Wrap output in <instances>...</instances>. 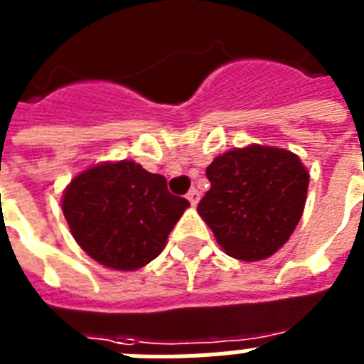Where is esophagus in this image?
<instances>
[{
    "mask_svg": "<svg viewBox=\"0 0 364 364\" xmlns=\"http://www.w3.org/2000/svg\"><path fill=\"white\" fill-rule=\"evenodd\" d=\"M187 200L191 202V205H196L198 204V200H200V193L196 191V188H191L187 194Z\"/></svg>",
    "mask_w": 364,
    "mask_h": 364,
    "instance_id": "esophagus-1",
    "label": "esophagus"
}]
</instances>
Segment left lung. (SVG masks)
I'll list each match as a JSON object with an SVG mask.
<instances>
[{
  "mask_svg": "<svg viewBox=\"0 0 364 364\" xmlns=\"http://www.w3.org/2000/svg\"><path fill=\"white\" fill-rule=\"evenodd\" d=\"M211 187L198 213L223 251L238 260H262L291 238L306 205L308 168L287 149L247 145L213 159Z\"/></svg>",
  "mask_w": 364,
  "mask_h": 364,
  "instance_id": "8db88e82",
  "label": "left lung"
}]
</instances>
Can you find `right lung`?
Instances as JSON below:
<instances>
[{
    "label": "right lung",
    "mask_w": 364,
    "mask_h": 364,
    "mask_svg": "<svg viewBox=\"0 0 364 364\" xmlns=\"http://www.w3.org/2000/svg\"><path fill=\"white\" fill-rule=\"evenodd\" d=\"M166 177L134 160L100 162L71 179L62 211L79 247L96 262L134 272L156 259L188 208Z\"/></svg>",
    "instance_id": "obj_1"
}]
</instances>
